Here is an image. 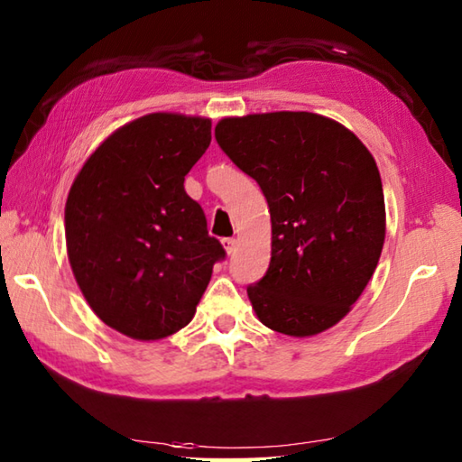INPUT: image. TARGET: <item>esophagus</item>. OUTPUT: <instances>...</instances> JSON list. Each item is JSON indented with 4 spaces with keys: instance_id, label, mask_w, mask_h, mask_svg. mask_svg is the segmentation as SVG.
<instances>
[{
    "instance_id": "obj_1",
    "label": "esophagus",
    "mask_w": 462,
    "mask_h": 462,
    "mask_svg": "<svg viewBox=\"0 0 462 462\" xmlns=\"http://www.w3.org/2000/svg\"><path fill=\"white\" fill-rule=\"evenodd\" d=\"M236 245H238L236 238H222V246H224V250L228 254H232L234 250H236Z\"/></svg>"
}]
</instances>
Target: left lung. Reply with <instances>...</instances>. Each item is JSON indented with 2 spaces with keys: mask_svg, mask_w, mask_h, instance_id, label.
I'll use <instances>...</instances> for the list:
<instances>
[{
  "mask_svg": "<svg viewBox=\"0 0 462 462\" xmlns=\"http://www.w3.org/2000/svg\"><path fill=\"white\" fill-rule=\"evenodd\" d=\"M216 141L258 181L271 209V264L248 299L260 323L291 337L337 325L370 282L385 238L375 159L329 116H226Z\"/></svg>",
  "mask_w": 462,
  "mask_h": 462,
  "instance_id": "left-lung-1",
  "label": "left lung"
}]
</instances>
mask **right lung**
Masks as SVG:
<instances>
[{
	"label": "right lung",
	"instance_id": "obj_1",
	"mask_svg": "<svg viewBox=\"0 0 462 462\" xmlns=\"http://www.w3.org/2000/svg\"><path fill=\"white\" fill-rule=\"evenodd\" d=\"M212 121L151 113L111 133L72 181L64 208L72 274L100 321L131 339L178 333L224 248L183 188Z\"/></svg>",
	"mask_w": 462,
	"mask_h": 462
}]
</instances>
